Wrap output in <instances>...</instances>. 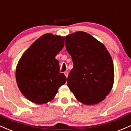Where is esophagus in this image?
<instances>
[{
  "mask_svg": "<svg viewBox=\"0 0 131 131\" xmlns=\"http://www.w3.org/2000/svg\"><path fill=\"white\" fill-rule=\"evenodd\" d=\"M64 74H65V75L66 76V77H68V74H69L68 72H67V71H65V72H64Z\"/></svg>",
  "mask_w": 131,
  "mask_h": 131,
  "instance_id": "1",
  "label": "esophagus"
}]
</instances>
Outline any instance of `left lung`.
<instances>
[{"mask_svg":"<svg viewBox=\"0 0 131 131\" xmlns=\"http://www.w3.org/2000/svg\"><path fill=\"white\" fill-rule=\"evenodd\" d=\"M66 48L73 64L67 78L70 91L85 105L103 100L114 76L112 58L105 46L89 33L78 31L66 36Z\"/></svg>","mask_w":131,"mask_h":131,"instance_id":"8db88e82","label":"left lung"}]
</instances>
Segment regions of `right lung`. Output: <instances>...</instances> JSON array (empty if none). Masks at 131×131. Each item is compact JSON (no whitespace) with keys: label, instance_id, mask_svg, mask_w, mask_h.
Wrapping results in <instances>:
<instances>
[{"label":"right lung","instance_id":"obj_1","mask_svg":"<svg viewBox=\"0 0 131 131\" xmlns=\"http://www.w3.org/2000/svg\"><path fill=\"white\" fill-rule=\"evenodd\" d=\"M65 37L45 34L28 48L19 61L16 80L20 92L37 104L51 101L67 78L59 72L56 56L64 46Z\"/></svg>","mask_w":131,"mask_h":131}]
</instances>
